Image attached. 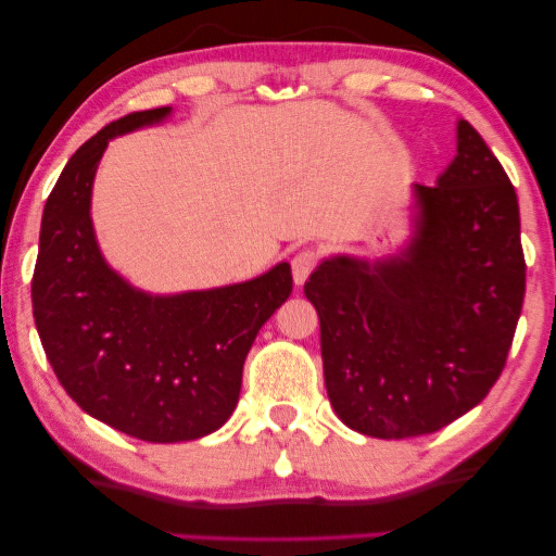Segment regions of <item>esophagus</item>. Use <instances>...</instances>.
<instances>
[{
    "label": "esophagus",
    "instance_id": "esophagus-1",
    "mask_svg": "<svg viewBox=\"0 0 556 556\" xmlns=\"http://www.w3.org/2000/svg\"><path fill=\"white\" fill-rule=\"evenodd\" d=\"M317 263H320V253L315 249H303L298 251L293 261H290V266H293V280L295 286H303L307 278H311V273L317 268Z\"/></svg>",
    "mask_w": 556,
    "mask_h": 556
}]
</instances>
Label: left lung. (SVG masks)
<instances>
[{
  "label": "left lung",
  "mask_w": 556,
  "mask_h": 556,
  "mask_svg": "<svg viewBox=\"0 0 556 556\" xmlns=\"http://www.w3.org/2000/svg\"><path fill=\"white\" fill-rule=\"evenodd\" d=\"M416 197L421 216L404 258L375 268L332 258L305 283L330 404L375 439L433 433L483 402L522 313L517 194L468 121L456 160Z\"/></svg>",
  "instance_id": "obj_1"
}]
</instances>
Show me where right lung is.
Instances as JSON below:
<instances>
[{
    "mask_svg": "<svg viewBox=\"0 0 556 556\" xmlns=\"http://www.w3.org/2000/svg\"><path fill=\"white\" fill-rule=\"evenodd\" d=\"M169 108L121 117L66 162L43 206L31 278L36 330L61 387L86 414L150 443L194 441L231 416L243 362L293 290L288 263L249 283L152 298L100 256L90 187L108 140Z\"/></svg>",
    "mask_w": 556,
    "mask_h": 556,
    "instance_id": "right-lung-1",
    "label": "right lung"
}]
</instances>
